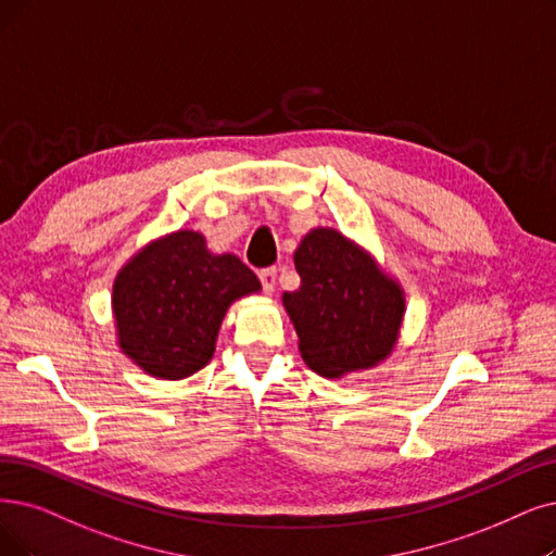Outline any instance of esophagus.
<instances>
[{"label": "esophagus", "mask_w": 556, "mask_h": 556, "mask_svg": "<svg viewBox=\"0 0 556 556\" xmlns=\"http://www.w3.org/2000/svg\"><path fill=\"white\" fill-rule=\"evenodd\" d=\"M260 280H262L264 292L271 296V294L276 292V280H278V271H276V266H269V269H262V271H260Z\"/></svg>", "instance_id": "34e87169"}]
</instances>
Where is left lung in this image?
<instances>
[{"mask_svg": "<svg viewBox=\"0 0 556 556\" xmlns=\"http://www.w3.org/2000/svg\"><path fill=\"white\" fill-rule=\"evenodd\" d=\"M301 287L282 294L303 363L324 379L386 363L402 332L406 292L338 228H313L294 253Z\"/></svg>", "mask_w": 556, "mask_h": 556, "instance_id": "1", "label": "left lung"}]
</instances>
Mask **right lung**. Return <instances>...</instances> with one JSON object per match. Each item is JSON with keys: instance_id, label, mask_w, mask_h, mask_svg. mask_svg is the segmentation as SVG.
<instances>
[{"instance_id": "right-lung-1", "label": "right lung", "mask_w": 556, "mask_h": 556, "mask_svg": "<svg viewBox=\"0 0 556 556\" xmlns=\"http://www.w3.org/2000/svg\"><path fill=\"white\" fill-rule=\"evenodd\" d=\"M260 292L249 266L232 253H212L203 232H166L114 278L116 344L154 379H187L212 361L228 307Z\"/></svg>"}]
</instances>
